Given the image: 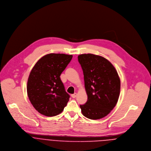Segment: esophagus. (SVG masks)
I'll use <instances>...</instances> for the list:
<instances>
[{
	"mask_svg": "<svg viewBox=\"0 0 151 151\" xmlns=\"http://www.w3.org/2000/svg\"><path fill=\"white\" fill-rule=\"evenodd\" d=\"M76 96H77V93H74V94L71 95V97H72L73 98H75Z\"/></svg>",
	"mask_w": 151,
	"mask_h": 151,
	"instance_id": "34e87169",
	"label": "esophagus"
}]
</instances>
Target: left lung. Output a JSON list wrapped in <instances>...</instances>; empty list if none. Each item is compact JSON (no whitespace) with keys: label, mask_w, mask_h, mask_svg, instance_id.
<instances>
[{"label":"left lung","mask_w":151,"mask_h":151,"mask_svg":"<svg viewBox=\"0 0 151 151\" xmlns=\"http://www.w3.org/2000/svg\"><path fill=\"white\" fill-rule=\"evenodd\" d=\"M78 60L84 75L87 101L80 105L83 115L91 119L106 116L115 106L120 92V79L106 58L91 53L81 54Z\"/></svg>","instance_id":"left-lung-1"}]
</instances>
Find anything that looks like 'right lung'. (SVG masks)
Returning <instances> with one entry per match:
<instances>
[{
    "label": "right lung",
    "instance_id": "obj_1",
    "mask_svg": "<svg viewBox=\"0 0 151 151\" xmlns=\"http://www.w3.org/2000/svg\"><path fill=\"white\" fill-rule=\"evenodd\" d=\"M73 58L71 55L49 53L36 63L29 75L27 91L30 102L41 114L53 116L61 113L70 95L60 76Z\"/></svg>",
    "mask_w": 151,
    "mask_h": 151
}]
</instances>
